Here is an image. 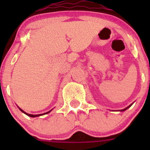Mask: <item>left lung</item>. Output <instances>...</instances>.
<instances>
[{
	"label": "left lung",
	"instance_id": "1",
	"mask_svg": "<svg viewBox=\"0 0 150 150\" xmlns=\"http://www.w3.org/2000/svg\"><path fill=\"white\" fill-rule=\"evenodd\" d=\"M131 106H132V104H131V105H130V106H128V107H127L126 108H125V109H123V110H120V111H125V110H126L128 109V108H129V107H131Z\"/></svg>",
	"mask_w": 150,
	"mask_h": 150
}]
</instances>
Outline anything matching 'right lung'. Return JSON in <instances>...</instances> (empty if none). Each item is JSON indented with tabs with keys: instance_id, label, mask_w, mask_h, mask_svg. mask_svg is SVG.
Instances as JSON below:
<instances>
[{
	"instance_id": "obj_1",
	"label": "right lung",
	"mask_w": 150,
	"mask_h": 150,
	"mask_svg": "<svg viewBox=\"0 0 150 150\" xmlns=\"http://www.w3.org/2000/svg\"><path fill=\"white\" fill-rule=\"evenodd\" d=\"M19 110H20L21 111H22V112H24V113H25V114H26L27 115V116H30V117H37V116H42V115H44V114H47V113H49V112H51V110L50 111H49V112H45V113H43V114H38V115H32V114H28V113H27V112H25V111H23L22 110V109H20V108H19Z\"/></svg>"
}]
</instances>
